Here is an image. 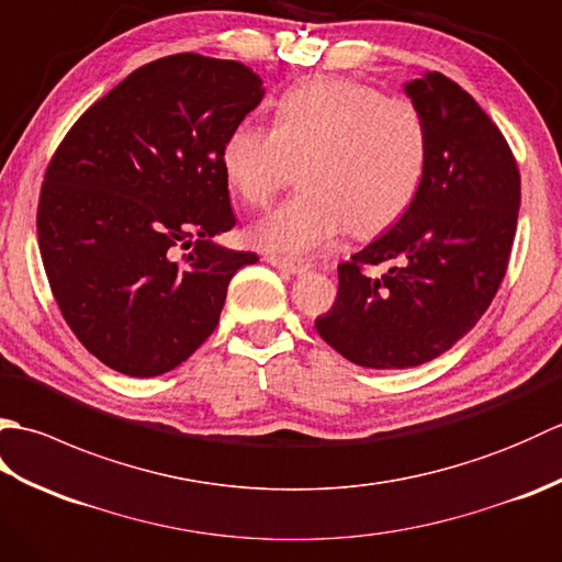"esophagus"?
Wrapping results in <instances>:
<instances>
[{"label":"esophagus","instance_id":"esophagus-1","mask_svg":"<svg viewBox=\"0 0 562 562\" xmlns=\"http://www.w3.org/2000/svg\"><path fill=\"white\" fill-rule=\"evenodd\" d=\"M266 260L270 262L272 268L284 270V272H292V274H304V272L312 270V266H306V262H296V260L280 258V256H266Z\"/></svg>","mask_w":562,"mask_h":562}]
</instances>
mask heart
<instances>
[{
	"label": "heart",
	"mask_w": 562,
	"mask_h": 562,
	"mask_svg": "<svg viewBox=\"0 0 562 562\" xmlns=\"http://www.w3.org/2000/svg\"><path fill=\"white\" fill-rule=\"evenodd\" d=\"M429 137L408 99L369 83L312 77L272 103L270 127L238 123L222 145V173L248 207H268L292 183L302 190L260 220V248L306 256L348 229L369 236L401 220L427 171Z\"/></svg>",
	"instance_id": "b5f03b06"
}]
</instances>
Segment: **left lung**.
<instances>
[{
  "label": "left lung",
  "mask_w": 562,
  "mask_h": 562,
  "mask_svg": "<svg viewBox=\"0 0 562 562\" xmlns=\"http://www.w3.org/2000/svg\"><path fill=\"white\" fill-rule=\"evenodd\" d=\"M429 154L413 205L338 266V296L316 330L360 367L435 360L487 312L517 234L521 178L505 135L457 81L427 71L405 83ZM390 262L367 276L364 267Z\"/></svg>",
  "instance_id": "1"
}]
</instances>
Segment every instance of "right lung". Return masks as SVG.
Returning <instances> with one entry per match:
<instances>
[{
	"label": "right lung",
	"mask_w": 562,
	"mask_h": 562,
	"mask_svg": "<svg viewBox=\"0 0 562 562\" xmlns=\"http://www.w3.org/2000/svg\"><path fill=\"white\" fill-rule=\"evenodd\" d=\"M262 93L236 59H154L83 111L47 164L35 214L47 282L115 372L186 362L217 328L236 270L258 260L212 236L236 226L222 145Z\"/></svg>",
	"instance_id": "1"
}]
</instances>
